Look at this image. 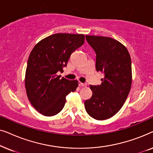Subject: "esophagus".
<instances>
[{
    "label": "esophagus",
    "instance_id": "obj_1",
    "mask_svg": "<svg viewBox=\"0 0 153 153\" xmlns=\"http://www.w3.org/2000/svg\"><path fill=\"white\" fill-rule=\"evenodd\" d=\"M79 85H80V86H85V85H86V83H81V82H80V81H79Z\"/></svg>",
    "mask_w": 153,
    "mask_h": 153
}]
</instances>
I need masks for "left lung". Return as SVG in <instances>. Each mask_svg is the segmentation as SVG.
Here are the masks:
<instances>
[{
	"label": "left lung",
	"mask_w": 153,
	"mask_h": 153,
	"mask_svg": "<svg viewBox=\"0 0 153 153\" xmlns=\"http://www.w3.org/2000/svg\"><path fill=\"white\" fill-rule=\"evenodd\" d=\"M85 39L96 53V70L104 77L101 85H90L93 95L85 108L92 118L106 120L119 111L130 91L131 58L126 47L111 37L86 35Z\"/></svg>",
	"instance_id": "left-lung-1"
}]
</instances>
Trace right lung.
<instances>
[{
  "instance_id": "obj_1",
  "label": "right lung",
  "mask_w": 153,
  "mask_h": 153,
  "mask_svg": "<svg viewBox=\"0 0 153 153\" xmlns=\"http://www.w3.org/2000/svg\"><path fill=\"white\" fill-rule=\"evenodd\" d=\"M82 34L57 33L43 39L29 56L25 77L28 100L45 116H55L62 108L66 96L76 91L78 81L61 78L71 54L84 43Z\"/></svg>"
}]
</instances>
